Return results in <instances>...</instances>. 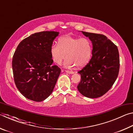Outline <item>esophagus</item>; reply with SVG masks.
Here are the masks:
<instances>
[{
	"label": "esophagus",
	"mask_w": 133,
	"mask_h": 133,
	"mask_svg": "<svg viewBox=\"0 0 133 133\" xmlns=\"http://www.w3.org/2000/svg\"><path fill=\"white\" fill-rule=\"evenodd\" d=\"M66 71L67 73H69V74H73V73H74V72H73V71H72L66 70V71Z\"/></svg>",
	"instance_id": "esophagus-1"
}]
</instances>
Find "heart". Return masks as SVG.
<instances>
[{
  "mask_svg": "<svg viewBox=\"0 0 133 133\" xmlns=\"http://www.w3.org/2000/svg\"><path fill=\"white\" fill-rule=\"evenodd\" d=\"M93 47L87 38L64 36L58 39V44L54 43L50 48V55L53 62L61 64L67 57L64 66L78 68L85 66L91 59Z\"/></svg>",
  "mask_w": 133,
  "mask_h": 133,
  "instance_id": "heart-1",
  "label": "heart"
}]
</instances>
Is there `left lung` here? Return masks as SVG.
<instances>
[{"label":"left lung","instance_id":"left-lung-1","mask_svg":"<svg viewBox=\"0 0 133 133\" xmlns=\"http://www.w3.org/2000/svg\"><path fill=\"white\" fill-rule=\"evenodd\" d=\"M93 44L92 57L78 73L80 93L89 98L102 96L111 89L118 77L120 60L118 48L105 36L82 31Z\"/></svg>","mask_w":133,"mask_h":133}]
</instances>
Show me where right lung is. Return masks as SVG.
<instances>
[{
  "label": "right lung",
  "mask_w": 133,
  "mask_h": 133,
  "mask_svg": "<svg viewBox=\"0 0 133 133\" xmlns=\"http://www.w3.org/2000/svg\"><path fill=\"white\" fill-rule=\"evenodd\" d=\"M59 33H35L17 47L12 60L13 77L19 91L29 100L39 102L52 93L61 70L53 65L50 48Z\"/></svg>",
  "instance_id": "1"
}]
</instances>
